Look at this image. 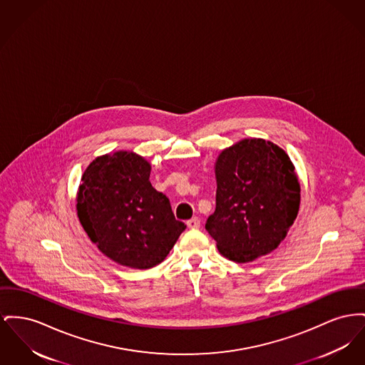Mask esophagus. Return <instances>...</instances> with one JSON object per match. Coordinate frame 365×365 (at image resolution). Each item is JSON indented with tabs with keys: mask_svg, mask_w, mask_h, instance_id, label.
Returning <instances> with one entry per match:
<instances>
[{
	"mask_svg": "<svg viewBox=\"0 0 365 365\" xmlns=\"http://www.w3.org/2000/svg\"><path fill=\"white\" fill-rule=\"evenodd\" d=\"M187 227L189 229H198L200 227V219L197 216H194L190 220H187Z\"/></svg>",
	"mask_w": 365,
	"mask_h": 365,
	"instance_id": "obj_1",
	"label": "esophagus"
}]
</instances>
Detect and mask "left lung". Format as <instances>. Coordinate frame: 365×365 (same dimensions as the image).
I'll use <instances>...</instances> for the list:
<instances>
[{"label":"left lung","instance_id":"left-lung-1","mask_svg":"<svg viewBox=\"0 0 365 365\" xmlns=\"http://www.w3.org/2000/svg\"><path fill=\"white\" fill-rule=\"evenodd\" d=\"M216 210L205 223L217 251L236 263L273 252L294 225L300 183L289 155L270 140L248 138L215 161Z\"/></svg>","mask_w":365,"mask_h":365}]
</instances>
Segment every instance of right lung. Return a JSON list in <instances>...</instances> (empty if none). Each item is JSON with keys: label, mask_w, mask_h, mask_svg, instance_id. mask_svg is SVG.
<instances>
[{"label": "right lung", "mask_w": 365, "mask_h": 365, "mask_svg": "<svg viewBox=\"0 0 365 365\" xmlns=\"http://www.w3.org/2000/svg\"><path fill=\"white\" fill-rule=\"evenodd\" d=\"M150 171L133 151L99 155L83 173L76 198L80 223L98 250L139 270L161 263L186 229L167 195L151 186Z\"/></svg>", "instance_id": "add662e5"}]
</instances>
